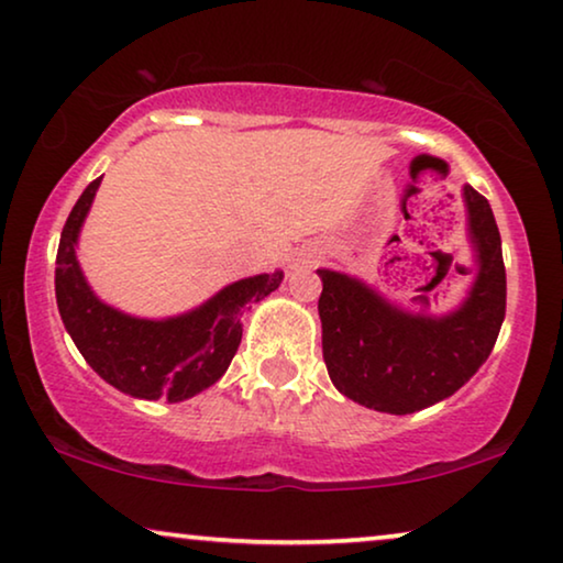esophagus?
<instances>
[{
  "mask_svg": "<svg viewBox=\"0 0 563 563\" xmlns=\"http://www.w3.org/2000/svg\"><path fill=\"white\" fill-rule=\"evenodd\" d=\"M316 263V252L313 250H303L298 255V265H303V267H311Z\"/></svg>",
  "mask_w": 563,
  "mask_h": 563,
  "instance_id": "34e87169",
  "label": "esophagus"
}]
</instances>
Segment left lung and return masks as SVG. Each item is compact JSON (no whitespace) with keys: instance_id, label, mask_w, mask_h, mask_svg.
<instances>
[{"instance_id":"1","label":"left lung","mask_w":563,"mask_h":563,"mask_svg":"<svg viewBox=\"0 0 563 563\" xmlns=\"http://www.w3.org/2000/svg\"><path fill=\"white\" fill-rule=\"evenodd\" d=\"M464 201L479 273L454 313H406L360 280L319 271L323 362L336 390L364 408L393 416L429 408L493 352L505 319L503 242L485 196L464 186Z\"/></svg>"}]
</instances>
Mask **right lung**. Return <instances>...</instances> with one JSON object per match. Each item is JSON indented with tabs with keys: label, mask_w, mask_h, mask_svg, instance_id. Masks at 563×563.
I'll list each match as a JSON object with an SVG mask.
<instances>
[{
	"label": "right lung",
	"mask_w": 563,
	"mask_h": 563,
	"mask_svg": "<svg viewBox=\"0 0 563 563\" xmlns=\"http://www.w3.org/2000/svg\"><path fill=\"white\" fill-rule=\"evenodd\" d=\"M101 178L70 209L55 257V300L78 352L101 379L132 398L180 402L224 375L242 342V311L278 288L283 271L236 280L191 313L134 319L101 303L84 280L76 240Z\"/></svg>",
	"instance_id": "add662e5"
}]
</instances>
